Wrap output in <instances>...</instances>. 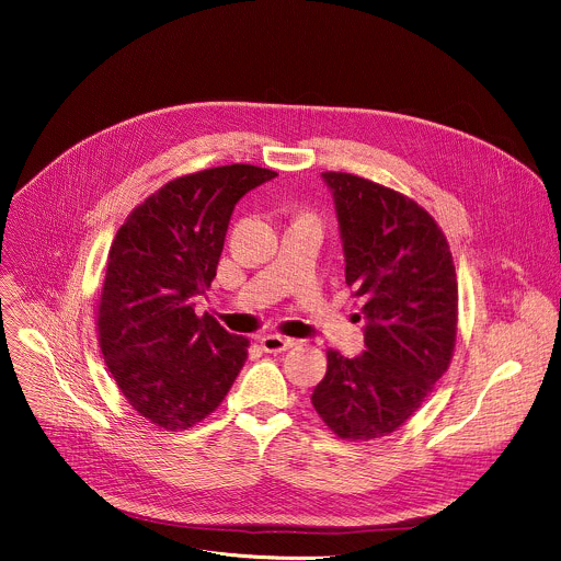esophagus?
<instances>
[{
	"mask_svg": "<svg viewBox=\"0 0 561 561\" xmlns=\"http://www.w3.org/2000/svg\"><path fill=\"white\" fill-rule=\"evenodd\" d=\"M260 342H262V348L266 353H282V351H288L295 344V340L282 337V335H264Z\"/></svg>",
	"mask_w": 561,
	"mask_h": 561,
	"instance_id": "34e87169",
	"label": "esophagus"
}]
</instances>
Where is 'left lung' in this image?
Listing matches in <instances>:
<instances>
[{
	"instance_id": "8db88e82",
	"label": "left lung",
	"mask_w": 561,
	"mask_h": 561,
	"mask_svg": "<svg viewBox=\"0 0 561 561\" xmlns=\"http://www.w3.org/2000/svg\"><path fill=\"white\" fill-rule=\"evenodd\" d=\"M322 180L335 202L346 284L364 299L366 351L344 357L331 348L310 402L340 437L373 439L402 426L450 364L455 266L444 232L413 199L351 173Z\"/></svg>"
}]
</instances>
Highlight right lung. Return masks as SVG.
I'll return each mask as SVG.
<instances>
[{
  "instance_id": "obj_1",
  "label": "right lung",
  "mask_w": 561,
  "mask_h": 561,
  "mask_svg": "<svg viewBox=\"0 0 561 561\" xmlns=\"http://www.w3.org/2000/svg\"><path fill=\"white\" fill-rule=\"evenodd\" d=\"M277 178L230 164L178 178L139 204L117 230L100 299L104 362L148 422L186 431L206 420L249 357L195 299L210 288L234 204Z\"/></svg>"
}]
</instances>
